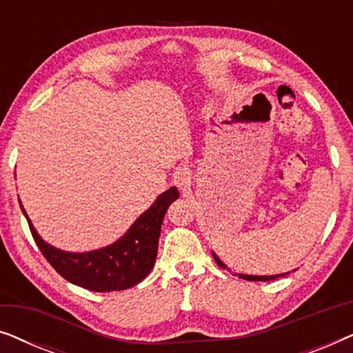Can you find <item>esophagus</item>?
Here are the masks:
<instances>
[{"instance_id":"1","label":"esophagus","mask_w":353,"mask_h":353,"mask_svg":"<svg viewBox=\"0 0 353 353\" xmlns=\"http://www.w3.org/2000/svg\"><path fill=\"white\" fill-rule=\"evenodd\" d=\"M191 168H188V167H178L176 170H175V185L180 188V190H188V188H190V185H191Z\"/></svg>"}]
</instances>
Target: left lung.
I'll return each mask as SVG.
<instances>
[{
	"instance_id": "1",
	"label": "left lung",
	"mask_w": 353,
	"mask_h": 353,
	"mask_svg": "<svg viewBox=\"0 0 353 353\" xmlns=\"http://www.w3.org/2000/svg\"><path fill=\"white\" fill-rule=\"evenodd\" d=\"M212 255H214V259H215V262H216V265H219V267H221V268H226V265L221 262V260L216 257V254L215 252H212ZM230 270V268H228ZM234 274H238L239 278H243V279H248V281H273V279H276V278H283V276H286L288 273H281V274H270V276H257V274H243V273H234Z\"/></svg>"
}]
</instances>
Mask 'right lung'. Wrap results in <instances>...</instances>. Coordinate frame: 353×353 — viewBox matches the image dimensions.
Returning <instances> with one entry per match:
<instances>
[{
  "mask_svg": "<svg viewBox=\"0 0 353 353\" xmlns=\"http://www.w3.org/2000/svg\"><path fill=\"white\" fill-rule=\"evenodd\" d=\"M178 196L180 192L175 186L162 192L154 204L134 220L122 238L90 252H67L48 244L37 233L22 204L21 209L41 254L62 278L88 291L110 292L137 286L151 273L157 257L162 220L168 205L178 199Z\"/></svg>",
  "mask_w": 353,
  "mask_h": 353,
  "instance_id": "add662e5",
  "label": "right lung"
}]
</instances>
